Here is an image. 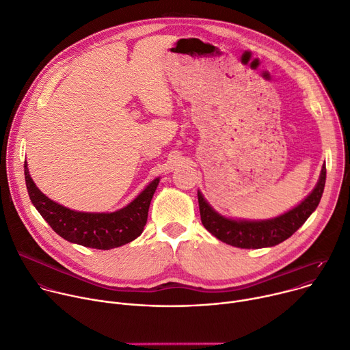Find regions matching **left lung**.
I'll return each instance as SVG.
<instances>
[{"mask_svg": "<svg viewBox=\"0 0 350 350\" xmlns=\"http://www.w3.org/2000/svg\"><path fill=\"white\" fill-rule=\"evenodd\" d=\"M327 169L323 166L320 180L312 191L293 209L267 220L230 219L217 213L198 191V204L204 228L220 241L239 248H264L289 239L319 206L324 193Z\"/></svg>", "mask_w": 350, "mask_h": 350, "instance_id": "obj_1", "label": "left lung"}]
</instances>
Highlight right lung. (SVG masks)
Returning <instances> with one entry per match:
<instances>
[{
	"mask_svg": "<svg viewBox=\"0 0 350 350\" xmlns=\"http://www.w3.org/2000/svg\"><path fill=\"white\" fill-rule=\"evenodd\" d=\"M25 181L31 204L58 236L83 247L110 250L141 236L148 220L152 197L161 178L150 181L133 202L110 213L78 212L51 201L31 180L26 162Z\"/></svg>",
	"mask_w": 350,
	"mask_h": 350,
	"instance_id": "obj_1",
	"label": "right lung"
}]
</instances>
